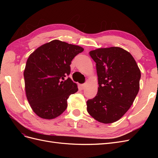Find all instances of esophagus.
Instances as JSON below:
<instances>
[{
  "mask_svg": "<svg viewBox=\"0 0 158 158\" xmlns=\"http://www.w3.org/2000/svg\"><path fill=\"white\" fill-rule=\"evenodd\" d=\"M85 86H86V84H83L81 85V88H82V89H84L85 88Z\"/></svg>",
  "mask_w": 158,
  "mask_h": 158,
  "instance_id": "34e87169",
  "label": "esophagus"
}]
</instances>
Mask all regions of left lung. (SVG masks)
<instances>
[{
	"label": "left lung",
	"mask_w": 158,
	"mask_h": 158,
	"mask_svg": "<svg viewBox=\"0 0 158 158\" xmlns=\"http://www.w3.org/2000/svg\"><path fill=\"white\" fill-rule=\"evenodd\" d=\"M96 63L98 92L87 101V111L95 120L112 123L131 107L140 88V70L130 52L121 47L89 52Z\"/></svg>",
	"instance_id": "obj_1"
}]
</instances>
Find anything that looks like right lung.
<instances>
[{
  "instance_id": "right-lung-1",
  "label": "right lung",
  "mask_w": 158,
  "mask_h": 158,
  "mask_svg": "<svg viewBox=\"0 0 158 158\" xmlns=\"http://www.w3.org/2000/svg\"><path fill=\"white\" fill-rule=\"evenodd\" d=\"M84 51L82 47L53 40L41 45L27 59L23 73L27 101L42 118L52 119L67 108V99L78 90L66 76L70 64Z\"/></svg>"
}]
</instances>
